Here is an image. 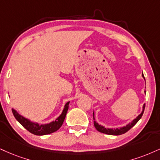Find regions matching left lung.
I'll return each mask as SVG.
<instances>
[{"instance_id": "obj_1", "label": "left lung", "mask_w": 160, "mask_h": 160, "mask_svg": "<svg viewBox=\"0 0 160 160\" xmlns=\"http://www.w3.org/2000/svg\"><path fill=\"white\" fill-rule=\"evenodd\" d=\"M142 77H143V78L145 79V77H144V74L143 73H142ZM145 93H146V92L145 91ZM145 104L143 105V107H142V112H141V114L138 115L137 117L135 119H133V120L131 122L129 123L128 124H127L126 126L124 127H122V128H104L103 126H102V125L99 124L98 123H97V122L95 121V113H94L93 112V118H94V125H95V128H96V130H98V131L101 132H103V133H105V134H107V135H112V136H118V135H122V134H124L125 132H127L129 130H130L132 127L135 125L136 123H137L138 121L140 120V118H142V115H143V112H144V110H145Z\"/></svg>"}]
</instances>
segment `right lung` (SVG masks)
<instances>
[{
  "instance_id": "right-lung-1",
  "label": "right lung",
  "mask_w": 160,
  "mask_h": 160,
  "mask_svg": "<svg viewBox=\"0 0 160 160\" xmlns=\"http://www.w3.org/2000/svg\"><path fill=\"white\" fill-rule=\"evenodd\" d=\"M70 102L65 103L64 109H63L62 112L59 116L53 122H51L48 124H39L38 123L32 122L28 118H24L22 115H21L15 109H12L13 115L15 116V119L22 125L24 128L28 130L29 132L34 134L36 136H44L48 135V134L54 132L58 130L64 122L65 115H66L67 111L68 109V104Z\"/></svg>"
}]
</instances>
